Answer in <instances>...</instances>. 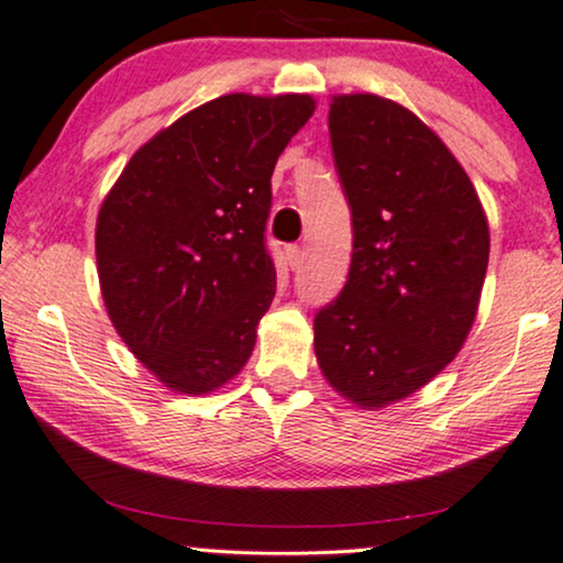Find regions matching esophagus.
Returning <instances> with one entry per match:
<instances>
[{
    "label": "esophagus",
    "mask_w": 563,
    "mask_h": 563,
    "mask_svg": "<svg viewBox=\"0 0 563 563\" xmlns=\"http://www.w3.org/2000/svg\"><path fill=\"white\" fill-rule=\"evenodd\" d=\"M286 260H288V265L290 267H301L303 265V249L301 246H296V244H290L288 249H286Z\"/></svg>",
    "instance_id": "esophagus-1"
}]
</instances>
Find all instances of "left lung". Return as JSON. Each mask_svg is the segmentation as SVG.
Segmentation results:
<instances>
[{
  "instance_id": "8db88e82",
  "label": "left lung",
  "mask_w": 563,
  "mask_h": 563,
  "mask_svg": "<svg viewBox=\"0 0 563 563\" xmlns=\"http://www.w3.org/2000/svg\"><path fill=\"white\" fill-rule=\"evenodd\" d=\"M330 142L353 257L340 296L317 311L314 351L340 395L384 408L433 379L465 343L488 223L454 155L400 103L334 98Z\"/></svg>"
}]
</instances>
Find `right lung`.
<instances>
[{"label": "right lung", "mask_w": 563, "mask_h": 563, "mask_svg": "<svg viewBox=\"0 0 563 563\" xmlns=\"http://www.w3.org/2000/svg\"><path fill=\"white\" fill-rule=\"evenodd\" d=\"M314 98L246 92L189 111L142 145L96 225L101 294L117 332L166 387L218 389L254 351L275 298L267 252L277 155Z\"/></svg>", "instance_id": "obj_1"}]
</instances>
